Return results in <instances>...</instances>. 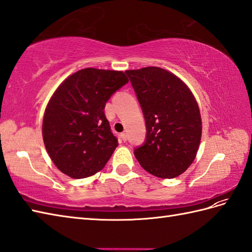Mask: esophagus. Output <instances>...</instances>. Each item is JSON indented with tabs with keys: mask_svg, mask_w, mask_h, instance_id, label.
Listing matches in <instances>:
<instances>
[{
	"mask_svg": "<svg viewBox=\"0 0 252 252\" xmlns=\"http://www.w3.org/2000/svg\"><path fill=\"white\" fill-rule=\"evenodd\" d=\"M120 136H121V139L124 140V142H126L127 137H126V133H121V134H120Z\"/></svg>",
	"mask_w": 252,
	"mask_h": 252,
	"instance_id": "1",
	"label": "esophagus"
}]
</instances>
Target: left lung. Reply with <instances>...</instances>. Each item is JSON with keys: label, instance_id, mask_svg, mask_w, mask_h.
I'll list each match as a JSON object with an SVG mask.
<instances>
[{"label": "left lung", "instance_id": "left-lung-1", "mask_svg": "<svg viewBox=\"0 0 252 252\" xmlns=\"http://www.w3.org/2000/svg\"><path fill=\"white\" fill-rule=\"evenodd\" d=\"M142 106L147 138L134 156L145 171L175 178L194 161L202 137L196 99L178 76L157 66L127 69Z\"/></svg>", "mask_w": 252, "mask_h": 252}]
</instances>
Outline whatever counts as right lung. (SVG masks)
<instances>
[{"label":"right lung","mask_w":252,"mask_h":252,"mask_svg":"<svg viewBox=\"0 0 252 252\" xmlns=\"http://www.w3.org/2000/svg\"><path fill=\"white\" fill-rule=\"evenodd\" d=\"M127 81L122 71L87 67L57 88L45 109L42 133L47 153L63 174L86 178L106 165L118 140L105 104Z\"/></svg>","instance_id":"obj_1"}]
</instances>
